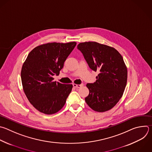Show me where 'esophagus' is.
Here are the masks:
<instances>
[{"instance_id":"obj_1","label":"esophagus","mask_w":152,"mask_h":152,"mask_svg":"<svg viewBox=\"0 0 152 152\" xmlns=\"http://www.w3.org/2000/svg\"><path fill=\"white\" fill-rule=\"evenodd\" d=\"M73 87H75V88H80L81 86H83V83H82V84H80V85H77V84H73Z\"/></svg>"}]
</instances>
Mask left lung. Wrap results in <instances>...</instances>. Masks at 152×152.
<instances>
[{"mask_svg":"<svg viewBox=\"0 0 152 152\" xmlns=\"http://www.w3.org/2000/svg\"><path fill=\"white\" fill-rule=\"evenodd\" d=\"M77 49L90 69L99 72L95 82L86 84L89 91L86 104L98 112L110 110L122 96L127 82L123 57L114 48L95 42L80 43Z\"/></svg>","mask_w":152,"mask_h":152,"instance_id":"left-lung-1","label":"left lung"}]
</instances>
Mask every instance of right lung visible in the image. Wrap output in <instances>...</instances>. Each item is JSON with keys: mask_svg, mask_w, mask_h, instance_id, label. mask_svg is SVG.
<instances>
[{"mask_svg": "<svg viewBox=\"0 0 152 152\" xmlns=\"http://www.w3.org/2000/svg\"><path fill=\"white\" fill-rule=\"evenodd\" d=\"M76 42L48 43L34 48L22 66L24 92L33 106L41 113L52 115L64 106L72 91V84L54 82Z\"/></svg>", "mask_w": 152, "mask_h": 152, "instance_id": "right-lung-1", "label": "right lung"}]
</instances>
